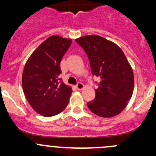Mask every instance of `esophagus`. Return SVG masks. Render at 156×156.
<instances>
[{
    "label": "esophagus",
    "instance_id": "34e87169",
    "mask_svg": "<svg viewBox=\"0 0 156 156\" xmlns=\"http://www.w3.org/2000/svg\"><path fill=\"white\" fill-rule=\"evenodd\" d=\"M76 87L78 90H81L84 87V85L82 84V83L79 82V83H78V84L76 85Z\"/></svg>",
    "mask_w": 156,
    "mask_h": 156
}]
</instances>
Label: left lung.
I'll return each mask as SVG.
<instances>
[{
  "mask_svg": "<svg viewBox=\"0 0 156 156\" xmlns=\"http://www.w3.org/2000/svg\"><path fill=\"white\" fill-rule=\"evenodd\" d=\"M75 41L87 53L93 75L100 78L94 100L87 103L97 115L112 118L122 112L133 94V69L122 50L99 35H86Z\"/></svg>",
  "mask_w": 156,
  "mask_h": 156,
  "instance_id": "left-lung-1",
  "label": "left lung"
}]
</instances>
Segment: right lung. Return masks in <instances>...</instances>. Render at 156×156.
Returning <instances> with one entry per match:
<instances>
[{"instance_id": "1", "label": "right lung", "mask_w": 156, "mask_h": 156, "mask_svg": "<svg viewBox=\"0 0 156 156\" xmlns=\"http://www.w3.org/2000/svg\"><path fill=\"white\" fill-rule=\"evenodd\" d=\"M72 40L58 35L42 42L28 59L22 77L23 92L33 109L45 117L62 112L72 89L59 81L60 62Z\"/></svg>"}]
</instances>
